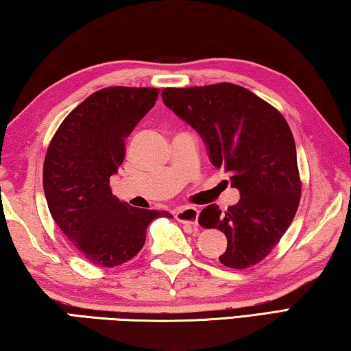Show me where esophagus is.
<instances>
[{"instance_id":"esophagus-1","label":"esophagus","mask_w":351,"mask_h":351,"mask_svg":"<svg viewBox=\"0 0 351 351\" xmlns=\"http://www.w3.org/2000/svg\"><path fill=\"white\" fill-rule=\"evenodd\" d=\"M198 215H199V212L197 207L187 206V207H181V209H178L175 213V218L178 219V221H181L184 224H189V226H192V228H197Z\"/></svg>"}]
</instances>
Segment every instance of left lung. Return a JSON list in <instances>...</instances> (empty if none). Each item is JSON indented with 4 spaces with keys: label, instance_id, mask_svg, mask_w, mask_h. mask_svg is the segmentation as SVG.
<instances>
[{
    "label": "left lung",
    "instance_id": "1",
    "mask_svg": "<svg viewBox=\"0 0 351 351\" xmlns=\"http://www.w3.org/2000/svg\"><path fill=\"white\" fill-rule=\"evenodd\" d=\"M164 104L203 138L210 162L230 173L240 201L199 213V224L219 229L228 247L219 261L246 269L263 260L294 219L302 182L288 122L274 106L234 83L165 88Z\"/></svg>",
    "mask_w": 351,
    "mask_h": 351
}]
</instances>
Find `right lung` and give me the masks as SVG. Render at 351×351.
<instances>
[{
  "label": "right lung",
  "mask_w": 351,
  "mask_h": 351,
  "mask_svg": "<svg viewBox=\"0 0 351 351\" xmlns=\"http://www.w3.org/2000/svg\"><path fill=\"white\" fill-rule=\"evenodd\" d=\"M158 94V88L99 90L64 117L47 147V207L66 239L96 266L112 268L133 258L144 246L148 224L171 217L122 203L110 187L125 158V139Z\"/></svg>",
  "instance_id": "obj_1"
}]
</instances>
